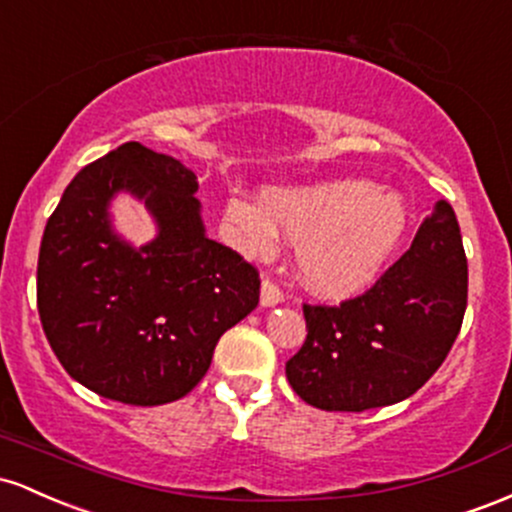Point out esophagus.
I'll return each mask as SVG.
<instances>
[{
  "label": "esophagus",
  "instance_id": "obj_1",
  "mask_svg": "<svg viewBox=\"0 0 512 512\" xmlns=\"http://www.w3.org/2000/svg\"><path fill=\"white\" fill-rule=\"evenodd\" d=\"M283 302V290L280 285L271 278H263L261 283V304L263 307H275V304Z\"/></svg>",
  "mask_w": 512,
  "mask_h": 512
}]
</instances>
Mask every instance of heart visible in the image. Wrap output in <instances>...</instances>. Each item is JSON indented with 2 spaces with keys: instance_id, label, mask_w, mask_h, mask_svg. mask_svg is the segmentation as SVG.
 <instances>
[{
  "instance_id": "heart-1",
  "label": "heart",
  "mask_w": 512,
  "mask_h": 512,
  "mask_svg": "<svg viewBox=\"0 0 512 512\" xmlns=\"http://www.w3.org/2000/svg\"><path fill=\"white\" fill-rule=\"evenodd\" d=\"M225 217L251 256L271 254L278 229L297 241L302 280L326 297H348L370 285L406 227L404 203L358 179L271 188L263 205L232 198Z\"/></svg>"
}]
</instances>
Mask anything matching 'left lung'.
<instances>
[{
	"instance_id": "1",
	"label": "left lung",
	"mask_w": 512,
	"mask_h": 512,
	"mask_svg": "<svg viewBox=\"0 0 512 512\" xmlns=\"http://www.w3.org/2000/svg\"><path fill=\"white\" fill-rule=\"evenodd\" d=\"M467 309V256L455 210L438 200L411 249L363 295L302 304L307 338L285 363L297 396L321 411L409 399L450 353Z\"/></svg>"
}]
</instances>
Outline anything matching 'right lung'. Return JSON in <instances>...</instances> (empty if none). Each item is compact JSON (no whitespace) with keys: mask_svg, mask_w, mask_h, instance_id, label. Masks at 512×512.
Here are the masks:
<instances>
[{"mask_svg":"<svg viewBox=\"0 0 512 512\" xmlns=\"http://www.w3.org/2000/svg\"><path fill=\"white\" fill-rule=\"evenodd\" d=\"M145 197L160 237L135 252L107 225V200ZM198 176L125 142L84 166L45 225L38 314L67 375L130 406L181 399L205 377L217 341L261 295L256 266L205 237Z\"/></svg>","mask_w":512,"mask_h":512,"instance_id":"right-lung-1","label":"right lung"}]
</instances>
